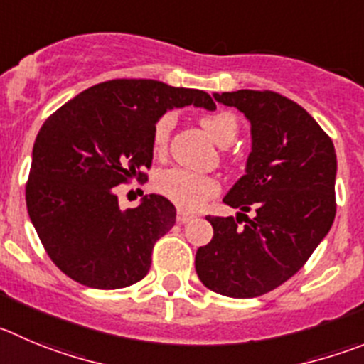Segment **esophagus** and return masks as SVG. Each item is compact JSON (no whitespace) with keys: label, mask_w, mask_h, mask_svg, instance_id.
I'll use <instances>...</instances> for the list:
<instances>
[{"label":"esophagus","mask_w":364,"mask_h":364,"mask_svg":"<svg viewBox=\"0 0 364 364\" xmlns=\"http://www.w3.org/2000/svg\"><path fill=\"white\" fill-rule=\"evenodd\" d=\"M176 219H178L179 224H186L188 220L193 219V215H192V213L185 212V210H178V215H176Z\"/></svg>","instance_id":"1"}]
</instances>
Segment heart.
<instances>
[{"label":"heart","mask_w":364,"mask_h":364,"mask_svg":"<svg viewBox=\"0 0 364 364\" xmlns=\"http://www.w3.org/2000/svg\"><path fill=\"white\" fill-rule=\"evenodd\" d=\"M174 125V117L171 113L163 114L152 131V147L156 152L165 151L168 144L171 129ZM205 131L219 145H228L235 140L239 124L237 118L228 111L215 114H206L201 118ZM154 188L159 196L174 203L181 210H198L199 206L219 192V183L210 176L188 171V168H166L154 178Z\"/></svg>","instance_id":"obj_1"}]
</instances>
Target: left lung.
Segmentation results:
<instances>
[{
  "instance_id": "obj_1",
  "label": "left lung",
  "mask_w": 364,
  "mask_h": 364,
  "mask_svg": "<svg viewBox=\"0 0 364 364\" xmlns=\"http://www.w3.org/2000/svg\"><path fill=\"white\" fill-rule=\"evenodd\" d=\"M213 98L250 120L251 152L246 174L224 198L240 213L237 220L206 217L213 237L196 253V271L213 293L262 296L304 267L334 223V144L301 105L280 93L239 90ZM250 209L255 217L239 227L238 217Z\"/></svg>"
}]
</instances>
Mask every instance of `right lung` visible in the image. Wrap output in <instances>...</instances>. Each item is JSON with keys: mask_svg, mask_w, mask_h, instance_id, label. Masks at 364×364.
Wrapping results in <instances>:
<instances>
[{"mask_svg": "<svg viewBox=\"0 0 364 364\" xmlns=\"http://www.w3.org/2000/svg\"><path fill=\"white\" fill-rule=\"evenodd\" d=\"M215 109L208 93L151 79L87 87L44 122L26 181L30 220L52 262L93 289H120L151 269L156 240L176 223L163 196L120 210L114 186L145 181L152 131L172 107Z\"/></svg>", "mask_w": 364, "mask_h": 364, "instance_id": "right-lung-1", "label": "right lung"}]
</instances>
